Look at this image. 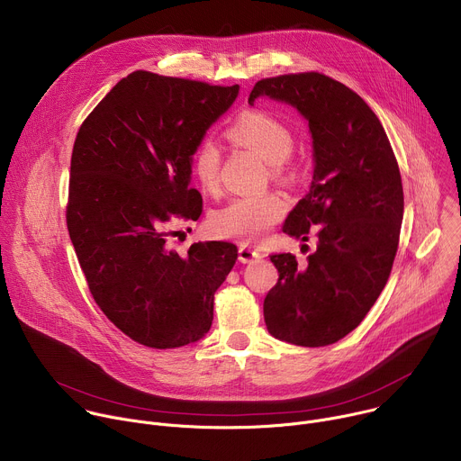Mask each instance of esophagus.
<instances>
[{"label": "esophagus", "instance_id": "obj_1", "mask_svg": "<svg viewBox=\"0 0 461 461\" xmlns=\"http://www.w3.org/2000/svg\"><path fill=\"white\" fill-rule=\"evenodd\" d=\"M265 255H262L258 249H253V248H249V246H240L239 248V260L240 262H244V265H248V262H253V260H258V258H262Z\"/></svg>", "mask_w": 461, "mask_h": 461}]
</instances>
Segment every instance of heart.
<instances>
[{"label":"heart","mask_w":461,"mask_h":461,"mask_svg":"<svg viewBox=\"0 0 461 461\" xmlns=\"http://www.w3.org/2000/svg\"><path fill=\"white\" fill-rule=\"evenodd\" d=\"M228 137L257 153L272 166L276 176L285 175L294 149L290 127L267 111H246L230 125ZM191 173L199 185L215 193L219 189L221 149L212 139H204L191 155ZM286 212V201L277 193L260 196H237L212 213L210 224L217 235L242 242H258Z\"/></svg>","instance_id":"obj_1"}]
</instances>
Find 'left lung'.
Masks as SVG:
<instances>
[{"label": "left lung", "instance_id": "1", "mask_svg": "<svg viewBox=\"0 0 461 461\" xmlns=\"http://www.w3.org/2000/svg\"><path fill=\"white\" fill-rule=\"evenodd\" d=\"M258 96L295 107L308 122L313 176L283 231L317 235L306 267L292 253L270 257L279 281L265 299L267 328L297 347H326L354 330L388 281L403 221L400 167L379 118L341 82L285 75L257 82L248 104Z\"/></svg>", "mask_w": 461, "mask_h": 461}]
</instances>
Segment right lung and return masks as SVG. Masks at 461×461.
<instances>
[{"label": "right lung", "instance_id": "add662e5", "mask_svg": "<svg viewBox=\"0 0 461 461\" xmlns=\"http://www.w3.org/2000/svg\"><path fill=\"white\" fill-rule=\"evenodd\" d=\"M239 86L135 71L84 120L71 157L68 230L89 290L133 341L178 348L212 328L213 297L237 246L169 248L178 221L203 213L191 155L231 107Z\"/></svg>", "mask_w": 461, "mask_h": 461}]
</instances>
